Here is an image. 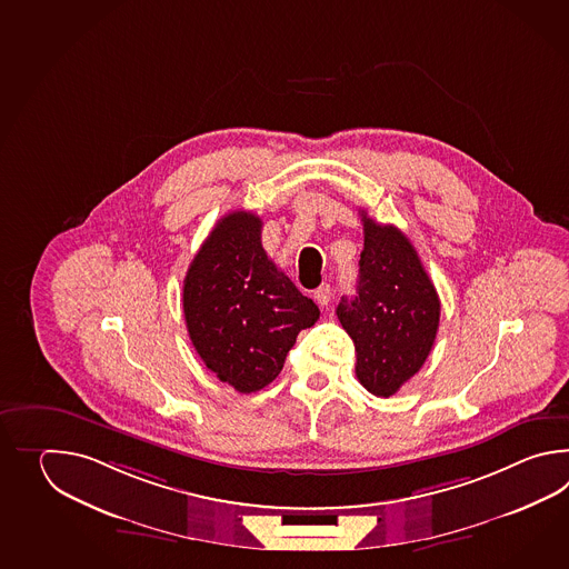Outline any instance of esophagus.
Listing matches in <instances>:
<instances>
[{"mask_svg": "<svg viewBox=\"0 0 569 569\" xmlns=\"http://www.w3.org/2000/svg\"><path fill=\"white\" fill-rule=\"evenodd\" d=\"M315 301L319 305H329L331 301V287L329 284H321L319 289L313 292Z\"/></svg>", "mask_w": 569, "mask_h": 569, "instance_id": "esophagus-1", "label": "esophagus"}]
</instances>
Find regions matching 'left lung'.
I'll return each mask as SVG.
<instances>
[{"instance_id": "obj_1", "label": "left lung", "mask_w": 569, "mask_h": 569, "mask_svg": "<svg viewBox=\"0 0 569 569\" xmlns=\"http://www.w3.org/2000/svg\"><path fill=\"white\" fill-rule=\"evenodd\" d=\"M358 295L338 317L356 346V378L375 397H392L421 370L436 343L441 302L409 238L362 211Z\"/></svg>"}]
</instances>
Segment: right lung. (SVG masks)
Masks as SVG:
<instances>
[{"label":"right lung","mask_w":569,"mask_h":569,"mask_svg":"<svg viewBox=\"0 0 569 569\" xmlns=\"http://www.w3.org/2000/svg\"><path fill=\"white\" fill-rule=\"evenodd\" d=\"M262 219L231 211L194 254L182 284L189 338L207 368L242 395L280 375L319 307L268 258Z\"/></svg>","instance_id":"1"}]
</instances>
